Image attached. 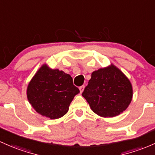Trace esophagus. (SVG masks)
Here are the masks:
<instances>
[{
    "label": "esophagus",
    "instance_id": "1",
    "mask_svg": "<svg viewBox=\"0 0 155 155\" xmlns=\"http://www.w3.org/2000/svg\"><path fill=\"white\" fill-rule=\"evenodd\" d=\"M84 85L79 87V91H80V93H81L83 91H84Z\"/></svg>",
    "mask_w": 155,
    "mask_h": 155
}]
</instances>
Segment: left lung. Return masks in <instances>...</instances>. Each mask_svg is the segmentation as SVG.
Returning <instances> with one entry per match:
<instances>
[{
	"label": "left lung",
	"mask_w": 155,
	"mask_h": 155,
	"mask_svg": "<svg viewBox=\"0 0 155 155\" xmlns=\"http://www.w3.org/2000/svg\"><path fill=\"white\" fill-rule=\"evenodd\" d=\"M132 93V86L128 78L111 64L92 73L82 96L95 113L103 118H112L128 107Z\"/></svg>",
	"instance_id": "obj_1"
}]
</instances>
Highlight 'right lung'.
I'll return each instance as SVG.
<instances>
[{"mask_svg": "<svg viewBox=\"0 0 155 155\" xmlns=\"http://www.w3.org/2000/svg\"><path fill=\"white\" fill-rule=\"evenodd\" d=\"M79 93L71 75L42 64L28 83L27 98L32 107L42 116L51 119L68 113L74 96Z\"/></svg>", "mask_w": 155, "mask_h": 155, "instance_id": "add662e5", "label": "right lung"}]
</instances>
